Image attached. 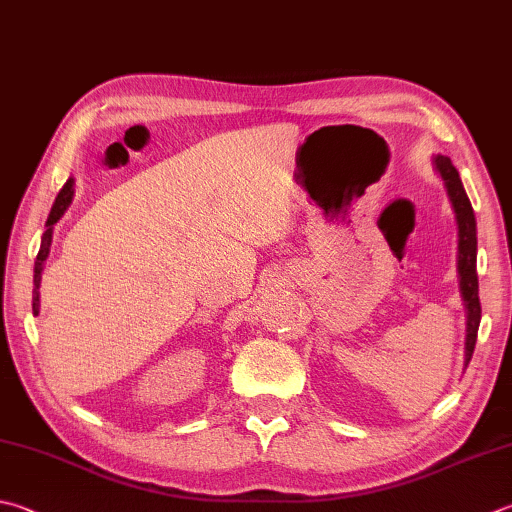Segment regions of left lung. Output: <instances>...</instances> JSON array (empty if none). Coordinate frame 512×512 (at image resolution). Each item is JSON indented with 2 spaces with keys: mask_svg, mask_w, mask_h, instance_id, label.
<instances>
[{
  "mask_svg": "<svg viewBox=\"0 0 512 512\" xmlns=\"http://www.w3.org/2000/svg\"><path fill=\"white\" fill-rule=\"evenodd\" d=\"M435 169L439 176L446 182L448 196L452 207L457 214L459 225V260H457V272H459V287L461 296H464L466 305V365L472 359L477 343V330L481 321V303H479V281H477V223L475 214H472V205L466 196V189L461 185L459 171L452 165L450 158L435 156Z\"/></svg>",
  "mask_w": 512,
  "mask_h": 512,
  "instance_id": "left-lung-1",
  "label": "left lung"
}]
</instances>
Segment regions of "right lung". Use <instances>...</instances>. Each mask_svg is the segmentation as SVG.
<instances>
[{
  "label": "right lung",
  "mask_w": 512,
  "mask_h": 512,
  "mask_svg": "<svg viewBox=\"0 0 512 512\" xmlns=\"http://www.w3.org/2000/svg\"><path fill=\"white\" fill-rule=\"evenodd\" d=\"M73 200V180H66V185L62 187L60 194L55 198V205L51 209V214H48L46 220V231L42 236V245H40V252H37V260H35V276H33V314L37 316L40 314V281H42V269H44V260L48 256V249H51V240H53V225L57 223L64 216L66 207L71 205Z\"/></svg>",
  "instance_id": "1"
}]
</instances>
